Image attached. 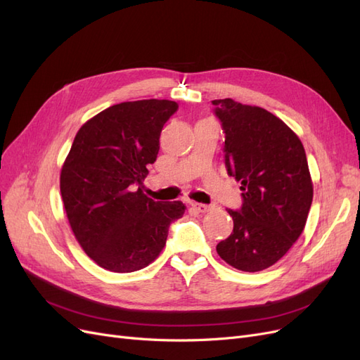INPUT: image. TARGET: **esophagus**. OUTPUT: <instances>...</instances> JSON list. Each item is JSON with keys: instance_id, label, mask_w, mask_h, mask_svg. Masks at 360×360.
Instances as JSON below:
<instances>
[{"instance_id": "obj_1", "label": "esophagus", "mask_w": 360, "mask_h": 360, "mask_svg": "<svg viewBox=\"0 0 360 360\" xmlns=\"http://www.w3.org/2000/svg\"><path fill=\"white\" fill-rule=\"evenodd\" d=\"M191 207H193L194 210H196L198 212H202V214H205V212H208V211L212 210V207H210V205L196 203V202H191Z\"/></svg>"}]
</instances>
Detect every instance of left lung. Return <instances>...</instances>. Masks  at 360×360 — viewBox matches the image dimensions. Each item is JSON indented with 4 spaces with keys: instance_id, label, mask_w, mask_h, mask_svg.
Masks as SVG:
<instances>
[{
    "instance_id": "8db88e82",
    "label": "left lung",
    "mask_w": 360,
    "mask_h": 360,
    "mask_svg": "<svg viewBox=\"0 0 360 360\" xmlns=\"http://www.w3.org/2000/svg\"><path fill=\"white\" fill-rule=\"evenodd\" d=\"M224 140V162L241 182L243 208L228 210L233 232L217 244L220 258L241 271L274 265L299 240L314 198L304 148L283 120L231 98L212 101Z\"/></svg>"
}]
</instances>
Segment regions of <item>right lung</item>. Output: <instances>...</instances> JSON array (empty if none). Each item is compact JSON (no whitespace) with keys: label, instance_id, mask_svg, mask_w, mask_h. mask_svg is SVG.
<instances>
[{"label":"right lung","instance_id":"add662e5","mask_svg":"<svg viewBox=\"0 0 360 360\" xmlns=\"http://www.w3.org/2000/svg\"><path fill=\"white\" fill-rule=\"evenodd\" d=\"M176 110L169 99L120 102L77 132L61 166L60 193L78 244L102 269H145L166 245L170 223L186 212L181 200L155 202L141 188L164 123Z\"/></svg>","mask_w":360,"mask_h":360}]
</instances>
